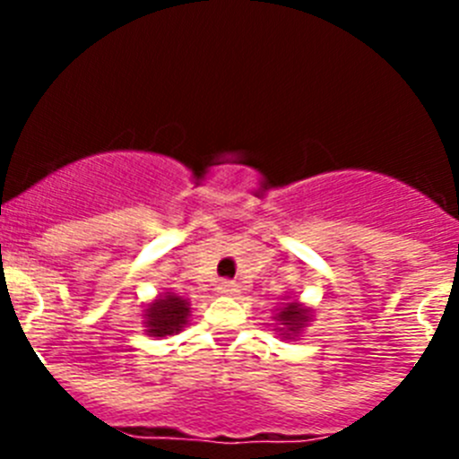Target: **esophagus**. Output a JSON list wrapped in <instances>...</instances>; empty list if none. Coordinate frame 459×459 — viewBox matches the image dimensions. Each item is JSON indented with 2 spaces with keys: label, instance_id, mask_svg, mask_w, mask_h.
Instances as JSON below:
<instances>
[{
  "label": "esophagus",
  "instance_id": "esophagus-1",
  "mask_svg": "<svg viewBox=\"0 0 459 459\" xmlns=\"http://www.w3.org/2000/svg\"><path fill=\"white\" fill-rule=\"evenodd\" d=\"M218 291H221L222 296H238L241 287H238V282H234V280H222L221 285H218Z\"/></svg>",
  "mask_w": 459,
  "mask_h": 459
}]
</instances>
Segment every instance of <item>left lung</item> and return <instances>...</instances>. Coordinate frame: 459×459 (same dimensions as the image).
I'll return each instance as SVG.
<instances>
[{
    "mask_svg": "<svg viewBox=\"0 0 459 459\" xmlns=\"http://www.w3.org/2000/svg\"><path fill=\"white\" fill-rule=\"evenodd\" d=\"M310 319H312L310 307H307L306 303L299 301V299H290V296H287V299H282V303L275 307L273 322L278 324V326H275L273 331L280 335V338L296 340L303 331H306Z\"/></svg>",
    "mask_w": 459,
    "mask_h": 459,
    "instance_id": "obj_1",
    "label": "left lung"
}]
</instances>
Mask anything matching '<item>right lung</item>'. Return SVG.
Returning <instances> with one entry per match:
<instances>
[{
  "instance_id": "right-lung-1",
  "label": "right lung",
  "mask_w": 459,
  "mask_h": 459,
  "mask_svg": "<svg viewBox=\"0 0 459 459\" xmlns=\"http://www.w3.org/2000/svg\"><path fill=\"white\" fill-rule=\"evenodd\" d=\"M190 312L193 307H190L188 299L174 294V291H163L144 306L142 324L152 338H168V335H177L184 331L186 324L190 322Z\"/></svg>"
}]
</instances>
